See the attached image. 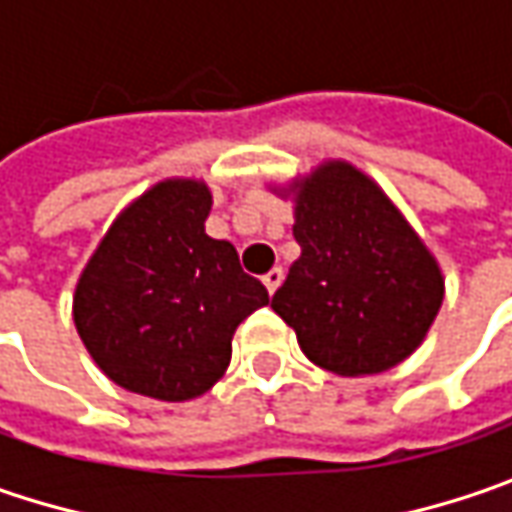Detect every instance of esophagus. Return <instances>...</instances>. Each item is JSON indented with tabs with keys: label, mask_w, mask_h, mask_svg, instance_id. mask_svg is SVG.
Wrapping results in <instances>:
<instances>
[{
	"label": "esophagus",
	"mask_w": 512,
	"mask_h": 512,
	"mask_svg": "<svg viewBox=\"0 0 512 512\" xmlns=\"http://www.w3.org/2000/svg\"><path fill=\"white\" fill-rule=\"evenodd\" d=\"M280 283H283V269H280V266H275V269H269V272L263 275V286L269 289V295H275V292H278Z\"/></svg>",
	"instance_id": "esophagus-1"
}]
</instances>
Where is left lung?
<instances>
[{
	"label": "left lung",
	"mask_w": 512,
	"mask_h": 512,
	"mask_svg": "<svg viewBox=\"0 0 512 512\" xmlns=\"http://www.w3.org/2000/svg\"><path fill=\"white\" fill-rule=\"evenodd\" d=\"M275 191L292 194L300 257L272 309L303 355L341 378L407 361L444 303L441 266L410 220L346 160H323Z\"/></svg>",
	"instance_id": "obj_1"
}]
</instances>
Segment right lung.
I'll use <instances>...</instances> for the list:
<instances>
[{
  "mask_svg": "<svg viewBox=\"0 0 512 512\" xmlns=\"http://www.w3.org/2000/svg\"><path fill=\"white\" fill-rule=\"evenodd\" d=\"M206 180L168 177L114 217L74 289L94 364L157 401H191L223 378L234 329L269 303L229 240L206 234Z\"/></svg>",
  "mask_w": 512,
  "mask_h": 512,
  "instance_id": "obj_1",
  "label": "right lung"
}]
</instances>
